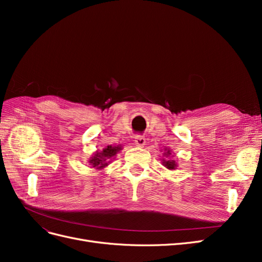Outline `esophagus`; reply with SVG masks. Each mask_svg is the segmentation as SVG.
Segmentation results:
<instances>
[{"label": "esophagus", "mask_w": 262, "mask_h": 262, "mask_svg": "<svg viewBox=\"0 0 262 262\" xmlns=\"http://www.w3.org/2000/svg\"><path fill=\"white\" fill-rule=\"evenodd\" d=\"M134 143H136V145L139 147H143L146 143V140L144 137L138 136V137H136V140H134Z\"/></svg>", "instance_id": "obj_1"}]
</instances>
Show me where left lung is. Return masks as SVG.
I'll use <instances>...</instances> for the list:
<instances>
[{
  "instance_id": "1",
  "label": "left lung",
  "mask_w": 262,
  "mask_h": 262,
  "mask_svg": "<svg viewBox=\"0 0 262 262\" xmlns=\"http://www.w3.org/2000/svg\"><path fill=\"white\" fill-rule=\"evenodd\" d=\"M165 150H166V152L164 153L165 156H169L171 154V150L170 149L165 148ZM163 165L165 166L166 168H168V169H176V167H177L176 162L172 161V160L169 161V160H164V158H163Z\"/></svg>"
}]
</instances>
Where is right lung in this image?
<instances>
[{"label": "right lung", "mask_w": 262, "mask_h": 262, "mask_svg": "<svg viewBox=\"0 0 262 262\" xmlns=\"http://www.w3.org/2000/svg\"><path fill=\"white\" fill-rule=\"evenodd\" d=\"M121 149L120 145L113 146V145H108L105 147L101 152H96L94 154V156L90 160L91 165H93V167H97V169H102L106 166H108L109 160H112L113 157L116 156V154Z\"/></svg>", "instance_id": "obj_1"}]
</instances>
